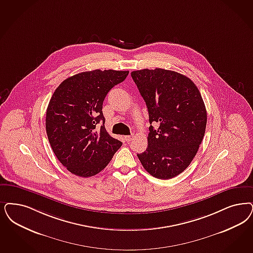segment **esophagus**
Listing matches in <instances>:
<instances>
[{
    "label": "esophagus",
    "instance_id": "obj_1",
    "mask_svg": "<svg viewBox=\"0 0 253 253\" xmlns=\"http://www.w3.org/2000/svg\"><path fill=\"white\" fill-rule=\"evenodd\" d=\"M133 134H131V135H126L125 136V140L127 141V142H131V140L133 139Z\"/></svg>",
    "mask_w": 253,
    "mask_h": 253
}]
</instances>
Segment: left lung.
Masks as SVG:
<instances>
[{
    "label": "left lung",
    "instance_id": "8db88e82",
    "mask_svg": "<svg viewBox=\"0 0 253 253\" xmlns=\"http://www.w3.org/2000/svg\"><path fill=\"white\" fill-rule=\"evenodd\" d=\"M131 76L146 102L150 123L148 148L137 157L154 177L173 178L190 166L205 135L208 116L200 91L174 71L138 70Z\"/></svg>",
    "mask_w": 253,
    "mask_h": 253
}]
</instances>
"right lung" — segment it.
I'll return each instance as SVG.
<instances>
[{
  "label": "right lung",
  "mask_w": 253,
  "mask_h": 253,
  "mask_svg": "<svg viewBox=\"0 0 253 253\" xmlns=\"http://www.w3.org/2000/svg\"><path fill=\"white\" fill-rule=\"evenodd\" d=\"M129 71L93 70L62 81L46 109L45 131L56 157L72 174L100 173L122 147L106 131L103 103Z\"/></svg>",
  "instance_id": "1"
}]
</instances>
